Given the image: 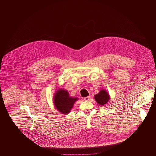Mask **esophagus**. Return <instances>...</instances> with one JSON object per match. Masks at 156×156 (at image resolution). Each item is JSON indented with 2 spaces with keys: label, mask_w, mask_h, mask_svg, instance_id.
Returning a JSON list of instances; mask_svg holds the SVG:
<instances>
[{
  "label": "esophagus",
  "mask_w": 156,
  "mask_h": 156,
  "mask_svg": "<svg viewBox=\"0 0 156 156\" xmlns=\"http://www.w3.org/2000/svg\"><path fill=\"white\" fill-rule=\"evenodd\" d=\"M90 97H85L84 98H83V99H84V101H89V99H90Z\"/></svg>",
  "instance_id": "1"
}]
</instances>
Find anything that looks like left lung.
Segmentation results:
<instances>
[{
	"label": "left lung",
	"instance_id": "8db88e82",
	"mask_svg": "<svg viewBox=\"0 0 156 156\" xmlns=\"http://www.w3.org/2000/svg\"><path fill=\"white\" fill-rule=\"evenodd\" d=\"M94 98L98 104L101 106H104L109 103L111 97L105 89H101L98 94L94 96Z\"/></svg>",
	"mask_w": 156,
	"mask_h": 156
}]
</instances>
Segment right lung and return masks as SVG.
Returning a JSON list of instances; mask_svg holds the SVG:
<instances>
[{
  "label": "right lung",
  "instance_id": "right-lung-1",
  "mask_svg": "<svg viewBox=\"0 0 156 156\" xmlns=\"http://www.w3.org/2000/svg\"><path fill=\"white\" fill-rule=\"evenodd\" d=\"M78 100V98L70 97L67 90L58 88L54 93L53 103L55 109L59 112L67 114L71 112L75 102Z\"/></svg>",
  "mask_w": 156,
  "mask_h": 156
}]
</instances>
